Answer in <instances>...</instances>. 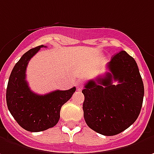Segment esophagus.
<instances>
[{"label":"esophagus","instance_id":"34e87169","mask_svg":"<svg viewBox=\"0 0 154 154\" xmlns=\"http://www.w3.org/2000/svg\"><path fill=\"white\" fill-rule=\"evenodd\" d=\"M82 88H83V86H82V82H77V90H82Z\"/></svg>","mask_w":154,"mask_h":154}]
</instances>
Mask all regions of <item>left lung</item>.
<instances>
[{"instance_id":"left-lung-1","label":"left lung","mask_w":154,"mask_h":154,"mask_svg":"<svg viewBox=\"0 0 154 154\" xmlns=\"http://www.w3.org/2000/svg\"><path fill=\"white\" fill-rule=\"evenodd\" d=\"M109 72L84 85L83 117L88 126L103 135H115L134 124L140 114L144 85L137 64L121 51L107 64ZM118 82V85H113Z\"/></svg>"}]
</instances>
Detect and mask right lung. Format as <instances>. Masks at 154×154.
<instances>
[{"label": "right lung", "mask_w": 154, "mask_h": 154, "mask_svg": "<svg viewBox=\"0 0 154 154\" xmlns=\"http://www.w3.org/2000/svg\"><path fill=\"white\" fill-rule=\"evenodd\" d=\"M43 47L38 46L23 54L11 72L7 88L9 112L23 129L30 132L43 131L55 126L60 117L61 106L76 91L73 87L40 95L30 90L25 79L26 67L29 60Z\"/></svg>", "instance_id": "1"}]
</instances>
